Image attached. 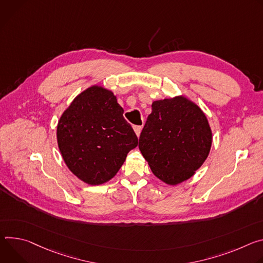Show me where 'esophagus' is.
Masks as SVG:
<instances>
[{"label": "esophagus", "instance_id": "obj_1", "mask_svg": "<svg viewBox=\"0 0 263 263\" xmlns=\"http://www.w3.org/2000/svg\"><path fill=\"white\" fill-rule=\"evenodd\" d=\"M134 130H135L136 135L139 137V136H140V134H141V130H142V126H140V125H136V126H134Z\"/></svg>", "mask_w": 263, "mask_h": 263}]
</instances>
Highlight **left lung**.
Returning <instances> with one entry per match:
<instances>
[{
	"label": "left lung",
	"instance_id": "8db88e82",
	"mask_svg": "<svg viewBox=\"0 0 263 263\" xmlns=\"http://www.w3.org/2000/svg\"><path fill=\"white\" fill-rule=\"evenodd\" d=\"M139 148L155 176L169 185L191 178L206 161L212 133L205 114L184 97L155 101Z\"/></svg>",
	"mask_w": 263,
	"mask_h": 263
}]
</instances>
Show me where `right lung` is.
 <instances>
[{
  "mask_svg": "<svg viewBox=\"0 0 263 263\" xmlns=\"http://www.w3.org/2000/svg\"><path fill=\"white\" fill-rule=\"evenodd\" d=\"M123 111L110 91L94 85L79 94L61 117L58 147L69 169L84 183L109 181L137 147L138 138Z\"/></svg>",
  "mask_w": 263,
  "mask_h": 263,
  "instance_id": "right-lung-1",
  "label": "right lung"
}]
</instances>
